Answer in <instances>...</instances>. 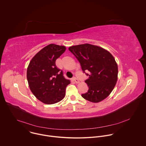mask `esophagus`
I'll list each match as a JSON object with an SVG mask.
<instances>
[{"label": "esophagus", "instance_id": "esophagus-1", "mask_svg": "<svg viewBox=\"0 0 146 146\" xmlns=\"http://www.w3.org/2000/svg\"><path fill=\"white\" fill-rule=\"evenodd\" d=\"M72 79L73 82H74V83H79V80H78L76 78H75V77H74Z\"/></svg>", "mask_w": 146, "mask_h": 146}]
</instances>
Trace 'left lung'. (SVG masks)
Wrapping results in <instances>:
<instances>
[{
  "instance_id": "8db88e82",
  "label": "left lung",
  "mask_w": 146,
  "mask_h": 146,
  "mask_svg": "<svg viewBox=\"0 0 146 146\" xmlns=\"http://www.w3.org/2000/svg\"><path fill=\"white\" fill-rule=\"evenodd\" d=\"M68 50L80 63L84 73L89 76L85 80L89 89L82 96L94 103L107 98L117 80V64L112 55L101 47L89 44L72 46ZM88 70L89 74L85 72Z\"/></svg>"
}]
</instances>
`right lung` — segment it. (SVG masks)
<instances>
[{"mask_svg": "<svg viewBox=\"0 0 146 146\" xmlns=\"http://www.w3.org/2000/svg\"><path fill=\"white\" fill-rule=\"evenodd\" d=\"M66 47L50 44L40 50L31 60L27 70V79L33 94L45 104L61 101L65 96L70 80L63 76L56 61L64 52Z\"/></svg>", "mask_w": 146, "mask_h": 146, "instance_id": "add662e5", "label": "right lung"}]
</instances>
